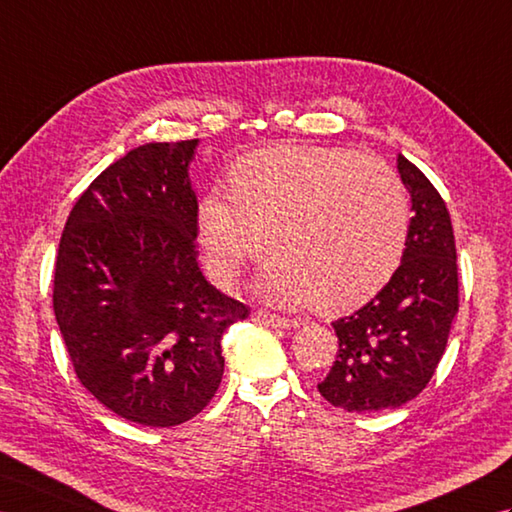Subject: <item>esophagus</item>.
<instances>
[{"instance_id": "esophagus-1", "label": "esophagus", "mask_w": 512, "mask_h": 512, "mask_svg": "<svg viewBox=\"0 0 512 512\" xmlns=\"http://www.w3.org/2000/svg\"><path fill=\"white\" fill-rule=\"evenodd\" d=\"M256 322L260 324H267V326H274V328H295L300 326V320H293V317H285V315H276V313H269V311H256L254 313Z\"/></svg>"}]
</instances>
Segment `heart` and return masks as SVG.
I'll list each match as a JSON object with an SVG mask.
<instances>
[{"instance_id":"obj_1","label":"heart","mask_w":512,"mask_h":512,"mask_svg":"<svg viewBox=\"0 0 512 512\" xmlns=\"http://www.w3.org/2000/svg\"><path fill=\"white\" fill-rule=\"evenodd\" d=\"M230 192L214 188L197 208L206 267L223 285L271 245L276 258L260 276L267 298H315L320 309L342 311L372 298L401 265L410 199L399 175L372 157L269 146L232 166Z\"/></svg>"}]
</instances>
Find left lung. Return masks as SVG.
<instances>
[{
	"label": "left lung",
	"mask_w": 512,
	"mask_h": 512,
	"mask_svg": "<svg viewBox=\"0 0 512 512\" xmlns=\"http://www.w3.org/2000/svg\"><path fill=\"white\" fill-rule=\"evenodd\" d=\"M414 217L399 269L359 311L333 322L337 357L317 390L346 412L401 407L427 388L458 313L456 241L434 184L399 153Z\"/></svg>",
	"instance_id": "1"
}]
</instances>
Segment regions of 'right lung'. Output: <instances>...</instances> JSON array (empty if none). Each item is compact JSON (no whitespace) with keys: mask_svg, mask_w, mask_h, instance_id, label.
Returning a JSON list of instances; mask_svg holds the SVG:
<instances>
[{"mask_svg":"<svg viewBox=\"0 0 512 512\" xmlns=\"http://www.w3.org/2000/svg\"><path fill=\"white\" fill-rule=\"evenodd\" d=\"M197 144L151 142L102 170L67 217L54 265V315L78 381L146 427L181 425L212 401L221 337L249 315L197 263Z\"/></svg>","mask_w":512,"mask_h":512,"instance_id":"obj_1","label":"right lung"}]
</instances>
